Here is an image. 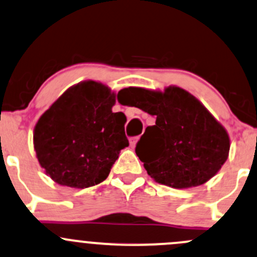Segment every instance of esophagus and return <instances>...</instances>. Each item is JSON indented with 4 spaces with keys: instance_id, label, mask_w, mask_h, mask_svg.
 Segmentation results:
<instances>
[{
    "instance_id": "obj_1",
    "label": "esophagus",
    "mask_w": 257,
    "mask_h": 257,
    "mask_svg": "<svg viewBox=\"0 0 257 257\" xmlns=\"http://www.w3.org/2000/svg\"><path fill=\"white\" fill-rule=\"evenodd\" d=\"M138 140H139V137H133V138H131V139H129V143H131V147L132 148L136 147Z\"/></svg>"
}]
</instances>
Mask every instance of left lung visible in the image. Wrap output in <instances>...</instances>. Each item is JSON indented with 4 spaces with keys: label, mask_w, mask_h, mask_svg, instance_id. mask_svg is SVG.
Listing matches in <instances>:
<instances>
[{
    "label": "left lung",
    "mask_w": 257,
    "mask_h": 257,
    "mask_svg": "<svg viewBox=\"0 0 257 257\" xmlns=\"http://www.w3.org/2000/svg\"><path fill=\"white\" fill-rule=\"evenodd\" d=\"M128 90V88H125ZM134 107L155 115L136 153L161 185L190 188L210 180L225 163L230 140L224 126L196 97L176 86L164 92L129 87Z\"/></svg>",
    "instance_id": "left-lung-1"
}]
</instances>
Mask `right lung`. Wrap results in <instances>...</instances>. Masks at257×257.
<instances>
[{"instance_id": "obj_1", "label": "right lung", "mask_w": 257, "mask_h": 257, "mask_svg": "<svg viewBox=\"0 0 257 257\" xmlns=\"http://www.w3.org/2000/svg\"><path fill=\"white\" fill-rule=\"evenodd\" d=\"M115 94L96 81L72 86L51 104L34 128L40 166L61 186L87 188L109 175L129 145L124 113L112 112Z\"/></svg>"}]
</instances>
